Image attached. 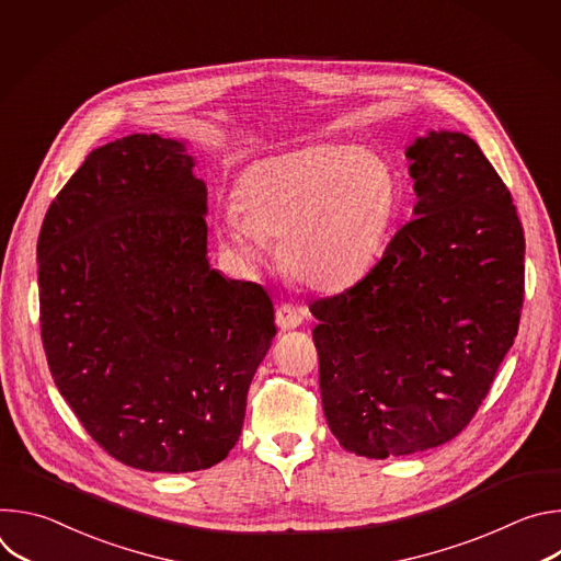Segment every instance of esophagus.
<instances>
[{
    "mask_svg": "<svg viewBox=\"0 0 561 561\" xmlns=\"http://www.w3.org/2000/svg\"><path fill=\"white\" fill-rule=\"evenodd\" d=\"M308 310L301 306H290V304H282L275 312V322L279 331H293L297 327H301V322L306 319Z\"/></svg>",
    "mask_w": 561,
    "mask_h": 561,
    "instance_id": "34e87169",
    "label": "esophagus"
}]
</instances>
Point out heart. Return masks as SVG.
Here are the masks:
<instances>
[{"label":"heart","instance_id":"b5f03b06","mask_svg":"<svg viewBox=\"0 0 561 561\" xmlns=\"http://www.w3.org/2000/svg\"><path fill=\"white\" fill-rule=\"evenodd\" d=\"M392 208L394 182L381 157L319 144L249 167L215 230L244 268L266 260V239H282L279 255L295 279L340 290L375 264Z\"/></svg>","mask_w":561,"mask_h":561}]
</instances>
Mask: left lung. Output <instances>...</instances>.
<instances>
[{"label":"left lung","instance_id":"obj_1","mask_svg":"<svg viewBox=\"0 0 561 561\" xmlns=\"http://www.w3.org/2000/svg\"><path fill=\"white\" fill-rule=\"evenodd\" d=\"M417 204L379 264L310 304L327 422L348 453L386 459L450 442L511 351L524 230L482 148L428 130L409 148Z\"/></svg>","mask_w":561,"mask_h":561}]
</instances>
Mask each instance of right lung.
I'll return each instance as SVG.
<instances>
[{"label":"right lung","instance_id":"1","mask_svg":"<svg viewBox=\"0 0 561 561\" xmlns=\"http://www.w3.org/2000/svg\"><path fill=\"white\" fill-rule=\"evenodd\" d=\"M186 141L128 135L95 148L37 239L53 379L91 437L148 472L219 463L275 329L268 293L206 251V184Z\"/></svg>","mask_w":561,"mask_h":561}]
</instances>
